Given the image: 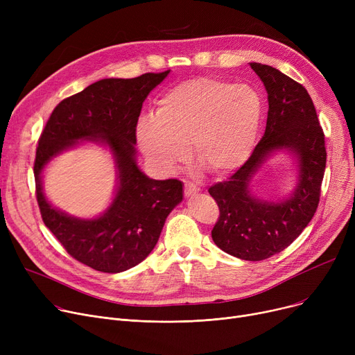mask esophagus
Instances as JSON below:
<instances>
[{"label": "esophagus", "mask_w": 355, "mask_h": 355, "mask_svg": "<svg viewBox=\"0 0 355 355\" xmlns=\"http://www.w3.org/2000/svg\"><path fill=\"white\" fill-rule=\"evenodd\" d=\"M200 191V189L197 187V185L194 184V182H185L184 184V194L185 196H191V194H196V193H198Z\"/></svg>", "instance_id": "34e87169"}]
</instances>
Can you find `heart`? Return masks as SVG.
Returning <instances> with one entry per match:
<instances>
[{
	"instance_id": "obj_1",
	"label": "heart",
	"mask_w": 355,
	"mask_h": 355,
	"mask_svg": "<svg viewBox=\"0 0 355 355\" xmlns=\"http://www.w3.org/2000/svg\"><path fill=\"white\" fill-rule=\"evenodd\" d=\"M263 116L260 93L249 85L198 78L166 90L154 116L142 118L137 139L142 154L161 174L194 159L217 177L243 164Z\"/></svg>"
}]
</instances>
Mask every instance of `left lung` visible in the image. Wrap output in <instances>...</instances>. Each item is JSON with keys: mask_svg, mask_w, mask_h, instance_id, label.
<instances>
[{"mask_svg": "<svg viewBox=\"0 0 355 355\" xmlns=\"http://www.w3.org/2000/svg\"><path fill=\"white\" fill-rule=\"evenodd\" d=\"M268 92V121L249 159L226 181L209 189L220 216L211 230L214 243L234 257L265 260L286 249L318 209L325 173V137L306 89L277 69L250 63ZM297 155L300 177L291 198L265 202L250 194V181L275 150Z\"/></svg>", "mask_w": 355, "mask_h": 355, "instance_id": "left-lung-1", "label": "left lung"}]
</instances>
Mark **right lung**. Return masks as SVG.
Here are the masks:
<instances>
[{"label": "right lung", "instance_id": "add662e5", "mask_svg": "<svg viewBox=\"0 0 355 355\" xmlns=\"http://www.w3.org/2000/svg\"><path fill=\"white\" fill-rule=\"evenodd\" d=\"M170 70L134 79H102L54 107L35 151V197L42 218L66 252L105 273L137 266L153 252L164 223L182 201V182L153 180L137 165V123L148 93ZM107 144L119 168L114 201L99 218L85 220L54 209L42 193L41 173L48 161L78 140Z\"/></svg>", "mask_w": 355, "mask_h": 355}]
</instances>
